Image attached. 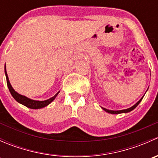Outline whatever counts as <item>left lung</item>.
<instances>
[{"label":"left lung","instance_id":"1","mask_svg":"<svg viewBox=\"0 0 158 158\" xmlns=\"http://www.w3.org/2000/svg\"><path fill=\"white\" fill-rule=\"evenodd\" d=\"M143 97H144V96H143ZM143 97L141 98V99L139 100V101L138 102L136 103V104L134 105V106H132V107L128 108V109H127L118 110V111H113V110H109V109H105V108H102V109L104 110V111H106V112L110 113V114H121V113H128V112H129V111H132V110L135 109V108H136L137 106H138V104H139V103L141 102V100H142Z\"/></svg>","mask_w":158,"mask_h":158}]
</instances>
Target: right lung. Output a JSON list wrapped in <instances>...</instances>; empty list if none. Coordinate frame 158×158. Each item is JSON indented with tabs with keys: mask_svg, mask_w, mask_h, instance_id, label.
<instances>
[{
	"mask_svg": "<svg viewBox=\"0 0 158 158\" xmlns=\"http://www.w3.org/2000/svg\"><path fill=\"white\" fill-rule=\"evenodd\" d=\"M4 72H5V76H6V79H7V87H8L9 91H10V94L12 95V96L14 97V99L17 102L20 103V104L23 105L26 107L29 108V109H42V108L46 107L48 105L50 104L52 101L56 98V97L57 96V95L59 94L60 91L56 94L54 96H52V98H49L47 100H44V101H37V100H33L30 99V98H27L25 95H22L20 94L17 93L14 89H13L12 85H10V81H9L8 76H7V71H6V65L4 66Z\"/></svg>",
	"mask_w": 158,
	"mask_h": 158,
	"instance_id": "1",
	"label": "right lung"
}]
</instances>
